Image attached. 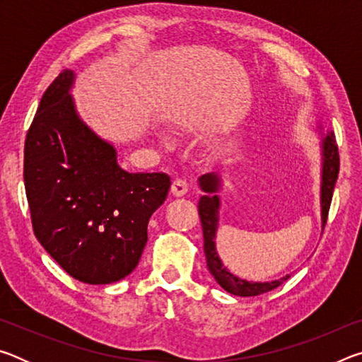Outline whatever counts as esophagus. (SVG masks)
I'll use <instances>...</instances> for the list:
<instances>
[{"mask_svg": "<svg viewBox=\"0 0 362 362\" xmlns=\"http://www.w3.org/2000/svg\"><path fill=\"white\" fill-rule=\"evenodd\" d=\"M188 192V183L183 179H175L170 187V193L174 196H185Z\"/></svg>", "mask_w": 362, "mask_h": 362, "instance_id": "34e87169", "label": "esophagus"}]
</instances>
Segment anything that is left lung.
I'll list each match as a JSON object with an SVG mask.
<instances>
[{"label": "left lung", "mask_w": 362, "mask_h": 362, "mask_svg": "<svg viewBox=\"0 0 362 362\" xmlns=\"http://www.w3.org/2000/svg\"><path fill=\"white\" fill-rule=\"evenodd\" d=\"M321 153H322V170H321V220L322 228L326 225L330 201H332V193L335 188L337 177H339L340 169V158H339V146L335 142V136L329 132L321 140ZM199 187L206 193L201 196L198 203V212L203 225V236H204V254L207 262V269L216 278L217 283L223 287L226 292L233 296L240 297H254L265 293L268 291L276 289L291 278V274H286L284 278L268 281V283H252L235 276L230 273L222 263L216 247V233L218 228V209H220V198L217 192L220 189V177L217 174H204L199 177Z\"/></svg>", "instance_id": "1"}]
</instances>
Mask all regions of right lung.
Segmentation results:
<instances>
[{
    "mask_svg": "<svg viewBox=\"0 0 362 362\" xmlns=\"http://www.w3.org/2000/svg\"><path fill=\"white\" fill-rule=\"evenodd\" d=\"M73 81L64 70L41 97L25 139L23 182L46 252L81 283L110 284L137 267L170 177L121 169L115 146L78 116Z\"/></svg>",
    "mask_w": 362,
    "mask_h": 362,
    "instance_id": "right-lung-1",
    "label": "right lung"
}]
</instances>
